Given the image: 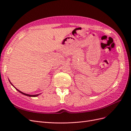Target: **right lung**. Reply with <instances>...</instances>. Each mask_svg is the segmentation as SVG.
<instances>
[{
	"instance_id": "add662e5",
	"label": "right lung",
	"mask_w": 131,
	"mask_h": 131,
	"mask_svg": "<svg viewBox=\"0 0 131 131\" xmlns=\"http://www.w3.org/2000/svg\"><path fill=\"white\" fill-rule=\"evenodd\" d=\"M10 84H11L12 85H13V86H14V85H13V84H12L11 82H10ZM14 88H15V87H14ZM15 88L16 89V90H17L19 92H20V93H21L22 94H23L25 95V96H29V97H37V96H38V95H39V94H34V95H30V94H26V93H25L22 92L21 91H19V90H18V89H17L16 88Z\"/></svg>"
}]
</instances>
